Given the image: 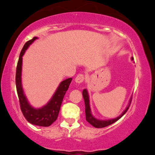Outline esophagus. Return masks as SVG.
<instances>
[{"label":"esophagus","mask_w":155,"mask_h":155,"mask_svg":"<svg viewBox=\"0 0 155 155\" xmlns=\"http://www.w3.org/2000/svg\"><path fill=\"white\" fill-rule=\"evenodd\" d=\"M84 79V76L82 74H79L75 78V82L76 84H81L83 82Z\"/></svg>","instance_id":"1"}]
</instances>
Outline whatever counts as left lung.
<instances>
[{
  "mask_svg": "<svg viewBox=\"0 0 155 155\" xmlns=\"http://www.w3.org/2000/svg\"><path fill=\"white\" fill-rule=\"evenodd\" d=\"M131 60L133 61V58H131ZM82 95L84 100V104H85V114H86V120L92 124L93 127H97V128H102V127H107V126L110 125V124L114 123L115 122H117V120H119L122 117L124 114L126 113V111H127V109L129 108L130 105L131 103V97L130 98L128 104L126 106L125 109L122 112V114L118 116L116 118L114 119H109V120H100V119L96 118L93 116V114H92L91 108H90V95H89L88 90L87 89H84L82 92Z\"/></svg>",
  "mask_w": 155,
  "mask_h": 155,
  "instance_id": "obj_1",
  "label": "left lung"
}]
</instances>
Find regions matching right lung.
Masks as SVG:
<instances>
[{"mask_svg":"<svg viewBox=\"0 0 155 155\" xmlns=\"http://www.w3.org/2000/svg\"><path fill=\"white\" fill-rule=\"evenodd\" d=\"M38 38V37H33V39L26 42L21 51L16 71V87L21 110L26 120L30 123L35 125L49 127L58 118L64 95H65V92L71 82L72 78H68L61 81L55 90L54 93L51 96L50 100L43 106L40 108H35L30 104L25 94L22 87V57L30 46Z\"/></svg>","mask_w":155,"mask_h":155,"instance_id":"obj_1","label":"right lung"}]
</instances>
